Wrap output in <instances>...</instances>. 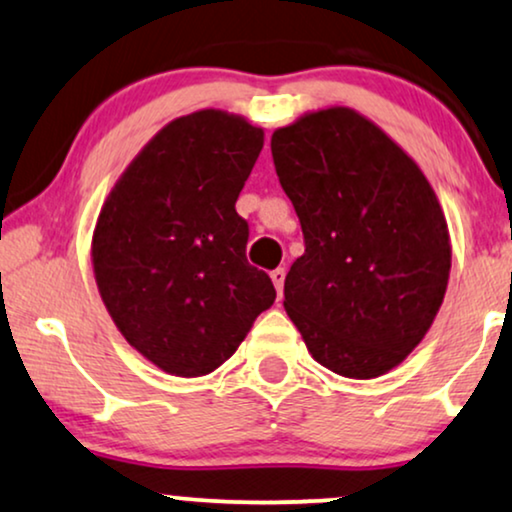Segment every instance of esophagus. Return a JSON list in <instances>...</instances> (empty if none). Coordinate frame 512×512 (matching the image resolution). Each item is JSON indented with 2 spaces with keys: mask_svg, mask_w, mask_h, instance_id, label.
<instances>
[{
  "mask_svg": "<svg viewBox=\"0 0 512 512\" xmlns=\"http://www.w3.org/2000/svg\"><path fill=\"white\" fill-rule=\"evenodd\" d=\"M271 281H274L278 295H281L283 293V283H286V269L278 267V269L271 271Z\"/></svg>",
  "mask_w": 512,
  "mask_h": 512,
  "instance_id": "obj_1",
  "label": "esophagus"
}]
</instances>
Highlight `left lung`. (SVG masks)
Wrapping results in <instances>:
<instances>
[{
    "instance_id": "1",
    "label": "left lung",
    "mask_w": 512,
    "mask_h": 512,
    "mask_svg": "<svg viewBox=\"0 0 512 512\" xmlns=\"http://www.w3.org/2000/svg\"><path fill=\"white\" fill-rule=\"evenodd\" d=\"M271 155L304 236L283 307L321 366L378 378L409 357L442 307L451 243L435 191L352 108L276 129Z\"/></svg>"
}]
</instances>
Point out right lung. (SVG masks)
I'll use <instances>...</instances> for the list:
<instances>
[{
	"mask_svg": "<svg viewBox=\"0 0 512 512\" xmlns=\"http://www.w3.org/2000/svg\"><path fill=\"white\" fill-rule=\"evenodd\" d=\"M262 146V129L241 115H184L148 141L103 203L92 238L101 300L165 373H212L276 300L245 257L250 231L236 212Z\"/></svg>",
	"mask_w": 512,
	"mask_h": 512,
	"instance_id": "obj_1",
	"label": "right lung"
}]
</instances>
